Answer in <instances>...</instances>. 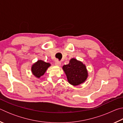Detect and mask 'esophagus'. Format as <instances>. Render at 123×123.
<instances>
[{"instance_id":"34e87169","label":"esophagus","mask_w":123,"mask_h":123,"mask_svg":"<svg viewBox=\"0 0 123 123\" xmlns=\"http://www.w3.org/2000/svg\"><path fill=\"white\" fill-rule=\"evenodd\" d=\"M55 65L56 66L60 67V66H61V62L58 61V60H56V62H55Z\"/></svg>"}]
</instances>
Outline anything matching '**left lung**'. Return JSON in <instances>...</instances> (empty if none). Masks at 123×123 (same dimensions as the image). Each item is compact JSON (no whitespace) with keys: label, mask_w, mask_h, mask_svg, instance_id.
Segmentation results:
<instances>
[{"label":"left lung","mask_w":123,"mask_h":123,"mask_svg":"<svg viewBox=\"0 0 123 123\" xmlns=\"http://www.w3.org/2000/svg\"><path fill=\"white\" fill-rule=\"evenodd\" d=\"M68 81L73 86H78L84 82L88 77L86 67L82 62L73 58L69 63L62 67Z\"/></svg>","instance_id":"1"}]
</instances>
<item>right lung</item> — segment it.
<instances>
[{
  "label": "right lung",
  "mask_w": 123,
  "mask_h": 123,
  "mask_svg": "<svg viewBox=\"0 0 123 123\" xmlns=\"http://www.w3.org/2000/svg\"><path fill=\"white\" fill-rule=\"evenodd\" d=\"M50 64L47 63L42 60H38L36 62L32 64L31 67V72L37 78H39L44 75Z\"/></svg>",
  "instance_id": "add662e5"
}]
</instances>
